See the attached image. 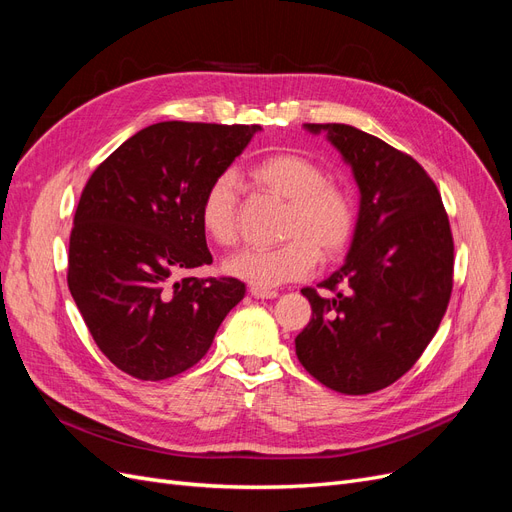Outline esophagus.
<instances>
[{
    "label": "esophagus",
    "instance_id": "esophagus-1",
    "mask_svg": "<svg viewBox=\"0 0 512 512\" xmlns=\"http://www.w3.org/2000/svg\"><path fill=\"white\" fill-rule=\"evenodd\" d=\"M250 294H252L254 299H275L280 292H277V290H265V288H254L252 286Z\"/></svg>",
    "mask_w": 512,
    "mask_h": 512
}]
</instances>
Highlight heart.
Listing matches in <instances>:
<instances>
[{"instance_id":"1","label":"heart","mask_w":512,"mask_h":512,"mask_svg":"<svg viewBox=\"0 0 512 512\" xmlns=\"http://www.w3.org/2000/svg\"><path fill=\"white\" fill-rule=\"evenodd\" d=\"M250 177L262 190L288 200L282 222L286 243L269 250H241L224 260V273L254 288L273 290L314 273L318 256L333 260L350 245L356 230V205L346 185L331 181L320 162L294 151H280L256 162ZM239 181L215 177L200 198L198 218L205 235L218 245L239 239Z\"/></svg>"}]
</instances>
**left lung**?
Segmentation results:
<instances>
[{
  "instance_id": "1",
  "label": "left lung",
  "mask_w": 512,
  "mask_h": 512,
  "mask_svg": "<svg viewBox=\"0 0 512 512\" xmlns=\"http://www.w3.org/2000/svg\"><path fill=\"white\" fill-rule=\"evenodd\" d=\"M342 153L361 192L342 269L303 288L301 365L346 395L399 380L436 335L453 290V235L436 183L408 153L346 123H305Z\"/></svg>"
}]
</instances>
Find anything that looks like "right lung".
I'll list each match as a JSON object with an SVG mask.
<instances>
[{
    "label": "right lung",
    "mask_w": 512,
    "mask_h": 512,
    "mask_svg": "<svg viewBox=\"0 0 512 512\" xmlns=\"http://www.w3.org/2000/svg\"><path fill=\"white\" fill-rule=\"evenodd\" d=\"M260 126L162 121L130 136L89 177L74 213L68 288L98 348L138 380L196 365L245 294L211 265L198 207Z\"/></svg>",
    "instance_id": "add662e5"
}]
</instances>
